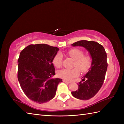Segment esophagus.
<instances>
[{
	"label": "esophagus",
	"mask_w": 124,
	"mask_h": 124,
	"mask_svg": "<svg viewBox=\"0 0 124 124\" xmlns=\"http://www.w3.org/2000/svg\"><path fill=\"white\" fill-rule=\"evenodd\" d=\"M63 81L64 83H68V84H70L71 83V81H67V80H63Z\"/></svg>",
	"instance_id": "1"
}]
</instances>
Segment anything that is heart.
<instances>
[{"label":"heart","mask_w":124,"mask_h":124,"mask_svg":"<svg viewBox=\"0 0 124 124\" xmlns=\"http://www.w3.org/2000/svg\"><path fill=\"white\" fill-rule=\"evenodd\" d=\"M67 54L75 60L72 69H63L58 71V77L64 79L70 80L77 77L81 72L85 73L90 69L92 67L93 59L91 55L84 54L82 50L79 48H72L67 52ZM63 56L60 52L55 55L52 60V63L55 67L60 68L62 64Z\"/></svg>","instance_id":"1"}]
</instances>
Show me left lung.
<instances>
[{"instance_id": "8db88e82", "label": "left lung", "mask_w": 124, "mask_h": 124, "mask_svg": "<svg viewBox=\"0 0 124 124\" xmlns=\"http://www.w3.org/2000/svg\"><path fill=\"white\" fill-rule=\"evenodd\" d=\"M72 46L84 47L93 59L90 69L78 84V89L71 92L76 98L87 100L95 96L103 84L108 67L107 53L102 45L94 41L80 40L72 44Z\"/></svg>"}]
</instances>
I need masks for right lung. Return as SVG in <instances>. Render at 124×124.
<instances>
[{
  "instance_id": "add662e5",
  "label": "right lung",
  "mask_w": 124,
  "mask_h": 124,
  "mask_svg": "<svg viewBox=\"0 0 124 124\" xmlns=\"http://www.w3.org/2000/svg\"><path fill=\"white\" fill-rule=\"evenodd\" d=\"M59 48L47 44H31L21 52L18 59L17 78L25 95L43 103L54 98L62 79L55 75L52 60Z\"/></svg>"
}]
</instances>
